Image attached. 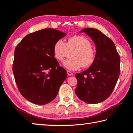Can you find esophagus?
Wrapping results in <instances>:
<instances>
[{
	"mask_svg": "<svg viewBox=\"0 0 133 133\" xmlns=\"http://www.w3.org/2000/svg\"><path fill=\"white\" fill-rule=\"evenodd\" d=\"M67 75H68L69 76H70L73 75V73H72L71 71H68V70H67Z\"/></svg>",
	"mask_w": 133,
	"mask_h": 133,
	"instance_id": "obj_1",
	"label": "esophagus"
}]
</instances>
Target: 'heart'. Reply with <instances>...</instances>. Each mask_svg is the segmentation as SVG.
<instances>
[{
	"label": "heart",
	"mask_w": 133,
	"mask_h": 133,
	"mask_svg": "<svg viewBox=\"0 0 133 133\" xmlns=\"http://www.w3.org/2000/svg\"><path fill=\"white\" fill-rule=\"evenodd\" d=\"M72 51L69 60L63 62V66L70 70H77L82 66L88 68L95 62L96 53L92 48L90 41L83 36H74L69 38L66 43L62 39H58L53 46V54L56 59L62 61L67 51Z\"/></svg>",
	"instance_id": "heart-1"
}]
</instances>
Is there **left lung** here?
<instances>
[{"mask_svg":"<svg viewBox=\"0 0 133 133\" xmlns=\"http://www.w3.org/2000/svg\"><path fill=\"white\" fill-rule=\"evenodd\" d=\"M91 37L96 49L95 62L86 70L76 73V95L88 104H97L109 97L120 75V58L113 42L97 29L80 31Z\"/></svg>","mask_w":133,"mask_h":133,"instance_id":"left-lung-1","label":"left lung"}]
</instances>
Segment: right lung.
<instances>
[{"label":"right lung","instance_id":"obj_1","mask_svg":"<svg viewBox=\"0 0 133 133\" xmlns=\"http://www.w3.org/2000/svg\"><path fill=\"white\" fill-rule=\"evenodd\" d=\"M66 33L48 28L26 35L15 50L13 72L20 93L38 105L51 102L66 79V70L54 57L53 46Z\"/></svg>","mask_w":133,"mask_h":133}]
</instances>
